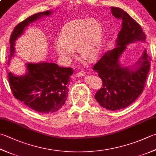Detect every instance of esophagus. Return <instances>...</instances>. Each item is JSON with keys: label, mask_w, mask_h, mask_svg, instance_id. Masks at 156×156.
<instances>
[{"label": "esophagus", "mask_w": 156, "mask_h": 156, "mask_svg": "<svg viewBox=\"0 0 156 156\" xmlns=\"http://www.w3.org/2000/svg\"><path fill=\"white\" fill-rule=\"evenodd\" d=\"M85 75H86V73L84 71H80L76 73V77H83Z\"/></svg>", "instance_id": "34e87169"}]
</instances>
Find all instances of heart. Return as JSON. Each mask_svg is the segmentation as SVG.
<instances>
[{"mask_svg": "<svg viewBox=\"0 0 156 156\" xmlns=\"http://www.w3.org/2000/svg\"><path fill=\"white\" fill-rule=\"evenodd\" d=\"M103 37V28L97 20H75L64 26L60 39L54 43V49L65 62L70 61L74 56L75 48L79 56L92 60L101 54Z\"/></svg>", "mask_w": 156, "mask_h": 156, "instance_id": "1", "label": "heart"}]
</instances>
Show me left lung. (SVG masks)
Listing matches in <instances>:
<instances>
[{
  "label": "left lung",
  "mask_w": 156,
  "mask_h": 156,
  "mask_svg": "<svg viewBox=\"0 0 156 156\" xmlns=\"http://www.w3.org/2000/svg\"><path fill=\"white\" fill-rule=\"evenodd\" d=\"M111 13L122 21L121 30L116 40V48L102 55L93 69L102 81V87L96 93L94 98L99 105L110 111L124 108L134 102L143 91L147 77L150 62L144 50L136 63L122 66L119 58L127 45L136 42H145L142 28L123 9L111 7Z\"/></svg>",
  "instance_id": "obj_1"
}]
</instances>
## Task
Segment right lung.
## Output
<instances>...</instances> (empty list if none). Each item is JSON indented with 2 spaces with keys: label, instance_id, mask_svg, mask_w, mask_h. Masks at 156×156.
<instances>
[{
  "label": "right lung",
  "instance_id": "obj_1",
  "mask_svg": "<svg viewBox=\"0 0 156 156\" xmlns=\"http://www.w3.org/2000/svg\"><path fill=\"white\" fill-rule=\"evenodd\" d=\"M51 13V11L35 13L15 27L10 37L9 64L15 54L16 41L23 34L25 28L30 23L49 16ZM26 65L27 71L25 75L16 76L11 72L8 74L15 98L39 113H52L59 110L68 97L70 76L73 74V69L45 62H29Z\"/></svg>",
  "mask_w": 156,
  "mask_h": 156
}]
</instances>
